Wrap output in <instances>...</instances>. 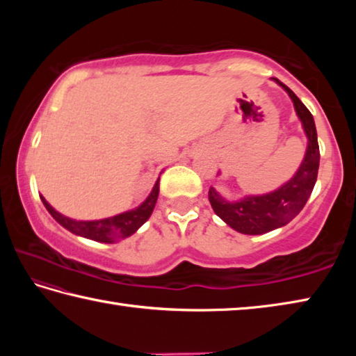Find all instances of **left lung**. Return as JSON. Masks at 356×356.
Returning a JSON list of instances; mask_svg holds the SVG:
<instances>
[{"label":"left lung","mask_w":356,"mask_h":356,"mask_svg":"<svg viewBox=\"0 0 356 356\" xmlns=\"http://www.w3.org/2000/svg\"><path fill=\"white\" fill-rule=\"evenodd\" d=\"M273 80L292 99L295 111H297L306 138H308V147H306L305 159L301 161L298 171L278 190L265 193V195L245 196L238 201L225 200L213 186H210L209 190V201L212 204L213 212L227 226L236 229L237 232L248 234V236H261V234L286 226L301 212L316 185L318 161H321L314 118L284 83L276 78Z\"/></svg>","instance_id":"obj_1"}]
</instances>
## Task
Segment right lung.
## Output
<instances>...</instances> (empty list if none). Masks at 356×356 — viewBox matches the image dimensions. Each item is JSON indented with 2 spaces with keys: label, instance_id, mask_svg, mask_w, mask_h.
Listing matches in <instances>:
<instances>
[{
  "label": "right lung",
  "instance_id": "1",
  "mask_svg": "<svg viewBox=\"0 0 356 356\" xmlns=\"http://www.w3.org/2000/svg\"><path fill=\"white\" fill-rule=\"evenodd\" d=\"M160 191V177L156 179L150 195L146 197L141 206L136 209H131L129 212L119 213L110 216V218L104 220H94V221H78L72 220L69 216H64L59 212H56L50 204L47 202L44 196H40L42 202H44L45 209L50 212V215L55 218L59 225L67 229L75 236H80L84 238H91L95 242L102 243H114L118 240H122L125 237H130L131 234H135L138 229H140L144 222L149 220V216L152 215L156 197H159Z\"/></svg>",
  "mask_w": 356,
  "mask_h": 356
}]
</instances>
